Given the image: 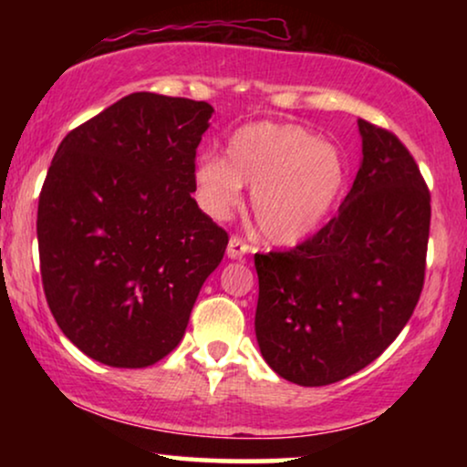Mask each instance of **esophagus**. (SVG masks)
<instances>
[{
    "mask_svg": "<svg viewBox=\"0 0 467 467\" xmlns=\"http://www.w3.org/2000/svg\"><path fill=\"white\" fill-rule=\"evenodd\" d=\"M246 253H248L246 242H242L238 235H232V238H229V244H227V257L229 259H242Z\"/></svg>",
    "mask_w": 467,
    "mask_h": 467,
    "instance_id": "34e87169",
    "label": "esophagus"
}]
</instances>
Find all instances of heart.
Returning a JSON list of instances; mask_svg holds the SVG:
<instances>
[{
    "mask_svg": "<svg viewBox=\"0 0 467 467\" xmlns=\"http://www.w3.org/2000/svg\"><path fill=\"white\" fill-rule=\"evenodd\" d=\"M203 213L225 221L253 187L251 210L274 246H297L325 225L347 184V161L334 142L304 127L254 120L232 133L225 157L206 152L195 165Z\"/></svg>",
    "mask_w": 467,
    "mask_h": 467,
    "instance_id": "b5f03b06",
    "label": "heart"
}]
</instances>
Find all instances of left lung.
<instances>
[{"instance_id": "obj_1", "label": "left lung", "mask_w": 467, "mask_h": 467, "mask_svg": "<svg viewBox=\"0 0 467 467\" xmlns=\"http://www.w3.org/2000/svg\"><path fill=\"white\" fill-rule=\"evenodd\" d=\"M361 163L340 210L289 253L254 254L259 350L285 380L323 387L380 357L419 302L430 191L391 131L357 120Z\"/></svg>"}]
</instances>
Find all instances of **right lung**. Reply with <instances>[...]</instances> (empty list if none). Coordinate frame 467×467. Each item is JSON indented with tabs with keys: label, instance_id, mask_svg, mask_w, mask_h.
<instances>
[{
	"label": "right lung",
	"instance_id": "right-lung-1",
	"mask_svg": "<svg viewBox=\"0 0 467 467\" xmlns=\"http://www.w3.org/2000/svg\"><path fill=\"white\" fill-rule=\"evenodd\" d=\"M214 108L131 93L69 131L37 203L48 308L67 340L110 368L178 347L227 234L203 214L195 152Z\"/></svg>",
	"mask_w": 467,
	"mask_h": 467
}]
</instances>
